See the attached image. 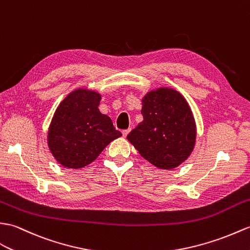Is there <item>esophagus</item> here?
Returning a JSON list of instances; mask_svg holds the SVG:
<instances>
[{
  "instance_id": "1",
  "label": "esophagus",
  "mask_w": 250,
  "mask_h": 250,
  "mask_svg": "<svg viewBox=\"0 0 250 250\" xmlns=\"http://www.w3.org/2000/svg\"><path fill=\"white\" fill-rule=\"evenodd\" d=\"M129 132H130V130H124V131H123V135H124V137H126V135L129 134Z\"/></svg>"
}]
</instances>
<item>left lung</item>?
<instances>
[{"mask_svg": "<svg viewBox=\"0 0 250 250\" xmlns=\"http://www.w3.org/2000/svg\"><path fill=\"white\" fill-rule=\"evenodd\" d=\"M144 120L126 138L143 158L162 169H172L187 160L196 142L190 107L175 89L152 90L142 100Z\"/></svg>", "mask_w": 250, "mask_h": 250, "instance_id": "obj_1", "label": "left lung"}]
</instances>
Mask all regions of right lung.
Masks as SVG:
<instances>
[{"mask_svg": "<svg viewBox=\"0 0 250 250\" xmlns=\"http://www.w3.org/2000/svg\"><path fill=\"white\" fill-rule=\"evenodd\" d=\"M101 95L88 89L70 92L57 107L48 133L55 160L67 168H82L121 136L112 119L99 111Z\"/></svg>", "mask_w": 250, "mask_h": 250, "instance_id": "add662e5", "label": "right lung"}]
</instances>
